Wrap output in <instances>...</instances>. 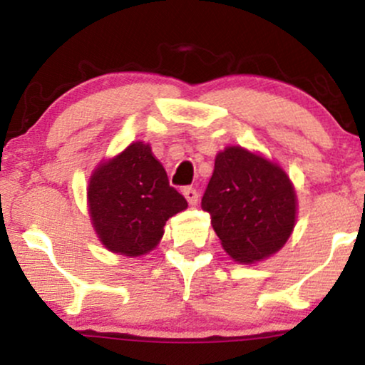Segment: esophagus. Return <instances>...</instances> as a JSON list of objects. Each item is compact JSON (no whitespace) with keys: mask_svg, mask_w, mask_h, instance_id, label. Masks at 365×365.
Returning a JSON list of instances; mask_svg holds the SVG:
<instances>
[{"mask_svg":"<svg viewBox=\"0 0 365 365\" xmlns=\"http://www.w3.org/2000/svg\"><path fill=\"white\" fill-rule=\"evenodd\" d=\"M183 195H185L187 202L190 205H197L198 204V192L195 190V188L185 187V188H183Z\"/></svg>","mask_w":365,"mask_h":365,"instance_id":"esophagus-1","label":"esophagus"}]
</instances>
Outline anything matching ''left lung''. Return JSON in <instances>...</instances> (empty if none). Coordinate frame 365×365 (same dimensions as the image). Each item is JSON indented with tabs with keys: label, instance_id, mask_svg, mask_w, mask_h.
<instances>
[{
	"label": "left lung",
	"instance_id": "obj_1",
	"mask_svg": "<svg viewBox=\"0 0 365 365\" xmlns=\"http://www.w3.org/2000/svg\"><path fill=\"white\" fill-rule=\"evenodd\" d=\"M202 209L224 251L234 261L255 264L276 255L297 224V192L278 163L242 146L215 156Z\"/></svg>",
	"mask_w": 365,
	"mask_h": 365
}]
</instances>
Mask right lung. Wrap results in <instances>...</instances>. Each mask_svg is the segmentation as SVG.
Listing matches in <instances>:
<instances>
[{
  "instance_id": "obj_1",
  "label": "right lung",
  "mask_w": 365,
  "mask_h": 365,
  "mask_svg": "<svg viewBox=\"0 0 365 365\" xmlns=\"http://www.w3.org/2000/svg\"><path fill=\"white\" fill-rule=\"evenodd\" d=\"M87 207L101 244L116 255L138 257L158 246L167 220L188 204L170 187L148 143L133 141L92 172Z\"/></svg>"
}]
</instances>
